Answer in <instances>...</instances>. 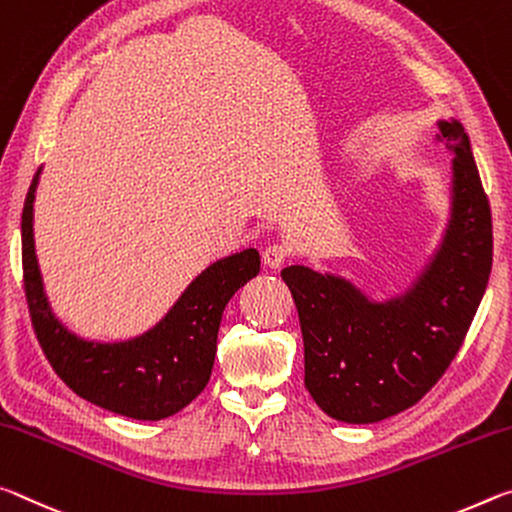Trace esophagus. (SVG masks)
Masks as SVG:
<instances>
[{
  "label": "esophagus",
  "mask_w": 512,
  "mask_h": 512,
  "mask_svg": "<svg viewBox=\"0 0 512 512\" xmlns=\"http://www.w3.org/2000/svg\"><path fill=\"white\" fill-rule=\"evenodd\" d=\"M288 256H290V249L286 245H281V242H274V245L265 247L263 263L267 267H272V270H276V267H281L283 263L288 261Z\"/></svg>",
  "instance_id": "obj_1"
}]
</instances>
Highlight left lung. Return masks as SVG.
I'll use <instances>...</instances> for the list:
<instances>
[{"instance_id": "8db88e82", "label": "left lung", "mask_w": 512, "mask_h": 512, "mask_svg": "<svg viewBox=\"0 0 512 512\" xmlns=\"http://www.w3.org/2000/svg\"><path fill=\"white\" fill-rule=\"evenodd\" d=\"M451 161L449 222L438 249L401 295L374 301L345 276L281 272L304 335V383L326 415L381 422L415 406L463 345L492 270V215L469 138L440 120Z\"/></svg>"}]
</instances>
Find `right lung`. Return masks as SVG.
Instances as JSON below:
<instances>
[{"label": "right lung", "mask_w": 512, "mask_h": 512, "mask_svg": "<svg viewBox=\"0 0 512 512\" xmlns=\"http://www.w3.org/2000/svg\"><path fill=\"white\" fill-rule=\"evenodd\" d=\"M22 211V270L33 329L54 372L90 404L131 417L165 420L186 408L211 379L224 306L261 272L258 249H242L206 267L152 329L129 340H88L58 320L49 304L33 240V201Z\"/></svg>", "instance_id": "1"}]
</instances>
